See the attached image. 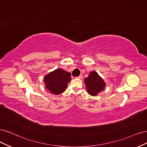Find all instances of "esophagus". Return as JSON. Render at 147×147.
Instances as JSON below:
<instances>
[{
  "mask_svg": "<svg viewBox=\"0 0 147 147\" xmlns=\"http://www.w3.org/2000/svg\"><path fill=\"white\" fill-rule=\"evenodd\" d=\"M82 78H83L82 75H80V76H79L78 77V78H79V79H82Z\"/></svg>",
  "mask_w": 147,
  "mask_h": 147,
  "instance_id": "1",
  "label": "esophagus"
}]
</instances>
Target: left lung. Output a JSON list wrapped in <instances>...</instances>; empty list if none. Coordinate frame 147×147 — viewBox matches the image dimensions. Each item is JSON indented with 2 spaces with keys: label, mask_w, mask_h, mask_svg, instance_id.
<instances>
[{
  "label": "left lung",
  "mask_w": 147,
  "mask_h": 147,
  "mask_svg": "<svg viewBox=\"0 0 147 147\" xmlns=\"http://www.w3.org/2000/svg\"><path fill=\"white\" fill-rule=\"evenodd\" d=\"M88 93L95 96L104 90L106 84L100 76L95 71L90 73L88 76L84 79Z\"/></svg>",
  "instance_id": "left-lung-1"
}]
</instances>
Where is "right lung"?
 Here are the masks:
<instances>
[{"instance_id":"add662e5","label":"right lung","mask_w":147,"mask_h":147,"mask_svg":"<svg viewBox=\"0 0 147 147\" xmlns=\"http://www.w3.org/2000/svg\"><path fill=\"white\" fill-rule=\"evenodd\" d=\"M71 79V74L62 69L54 70L43 78L45 88L54 95L63 93Z\"/></svg>"}]
</instances>
